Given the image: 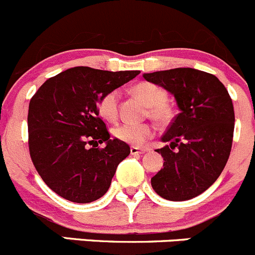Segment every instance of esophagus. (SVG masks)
I'll use <instances>...</instances> for the list:
<instances>
[{"instance_id": "34e87169", "label": "esophagus", "mask_w": 255, "mask_h": 255, "mask_svg": "<svg viewBox=\"0 0 255 255\" xmlns=\"http://www.w3.org/2000/svg\"><path fill=\"white\" fill-rule=\"evenodd\" d=\"M145 148H140V147H136V146H131L130 147V153L131 155H141V153L145 152Z\"/></svg>"}]
</instances>
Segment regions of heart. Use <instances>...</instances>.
<instances>
[{"instance_id":"b5f03b06","label":"heart","mask_w":255,"mask_h":255,"mask_svg":"<svg viewBox=\"0 0 255 255\" xmlns=\"http://www.w3.org/2000/svg\"><path fill=\"white\" fill-rule=\"evenodd\" d=\"M133 94L137 95L148 105L147 115L153 120L165 123L170 119V107L165 103L166 92L162 87L151 82H140L132 88ZM119 90H109L98 102V114L109 123L117 122L119 118ZM155 128L150 124H128L124 123L113 128V135L119 141L128 145L140 146L151 137Z\"/></svg>"}]
</instances>
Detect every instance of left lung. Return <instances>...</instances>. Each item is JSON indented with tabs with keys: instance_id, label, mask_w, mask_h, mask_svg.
I'll return each instance as SVG.
<instances>
[{
	"instance_id": "1",
	"label": "left lung",
	"mask_w": 255,
	"mask_h": 255,
	"mask_svg": "<svg viewBox=\"0 0 255 255\" xmlns=\"http://www.w3.org/2000/svg\"><path fill=\"white\" fill-rule=\"evenodd\" d=\"M176 98L180 113L157 148L165 160L151 186L168 201H186L205 192L223 171L233 142V103L223 84L210 73L192 68L143 74Z\"/></svg>"
}]
</instances>
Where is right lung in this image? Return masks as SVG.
<instances>
[{
	"label": "right lung",
	"instance_id": "add662e5",
	"mask_svg": "<svg viewBox=\"0 0 255 255\" xmlns=\"http://www.w3.org/2000/svg\"><path fill=\"white\" fill-rule=\"evenodd\" d=\"M140 74L74 67L45 80L28 108V147L45 185L60 197L89 203L107 193L130 147L110 140L98 102ZM105 140L102 149L99 143Z\"/></svg>",
	"mask_w": 255,
	"mask_h": 255
}]
</instances>
